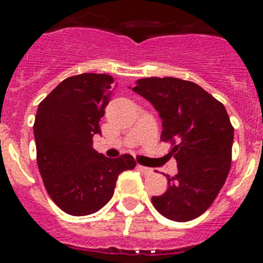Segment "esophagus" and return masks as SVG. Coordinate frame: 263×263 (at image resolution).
<instances>
[{
  "mask_svg": "<svg viewBox=\"0 0 263 263\" xmlns=\"http://www.w3.org/2000/svg\"><path fill=\"white\" fill-rule=\"evenodd\" d=\"M138 170L141 171V173L146 174V175H148V174H152L153 173V170L152 168H148V167H145V166H141V164H138Z\"/></svg>",
  "mask_w": 263,
  "mask_h": 263,
  "instance_id": "esophagus-1",
  "label": "esophagus"
}]
</instances>
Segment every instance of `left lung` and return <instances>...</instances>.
<instances>
[{
  "label": "left lung",
  "mask_w": 263,
  "mask_h": 263,
  "mask_svg": "<svg viewBox=\"0 0 263 263\" xmlns=\"http://www.w3.org/2000/svg\"><path fill=\"white\" fill-rule=\"evenodd\" d=\"M133 90L152 103L162 120L163 142L178 174L167 175L168 188L153 196L155 210L174 221L203 215L228 178L234 129L227 109L200 85L176 78L139 79Z\"/></svg>",
  "instance_id": "8db88e82"
}]
</instances>
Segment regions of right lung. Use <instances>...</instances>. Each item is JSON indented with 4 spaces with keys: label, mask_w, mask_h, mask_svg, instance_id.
I'll use <instances>...</instances> for the list:
<instances>
[{
    "label": "right lung",
    "mask_w": 263,
    "mask_h": 263,
    "mask_svg": "<svg viewBox=\"0 0 263 263\" xmlns=\"http://www.w3.org/2000/svg\"><path fill=\"white\" fill-rule=\"evenodd\" d=\"M113 78L81 73L63 80L38 106L34 122L36 162L45 187L60 210L87 216L101 210L115 194L117 178L133 170L132 155L106 158L93 148L101 134Z\"/></svg>",
    "instance_id": "add662e5"
}]
</instances>
